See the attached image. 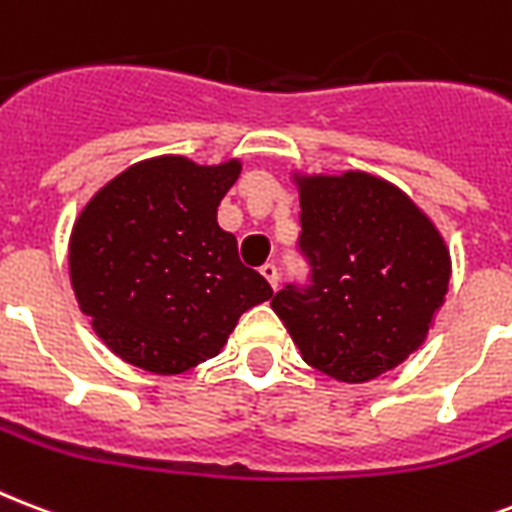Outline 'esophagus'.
<instances>
[{"label": "esophagus", "mask_w": 512, "mask_h": 512, "mask_svg": "<svg viewBox=\"0 0 512 512\" xmlns=\"http://www.w3.org/2000/svg\"><path fill=\"white\" fill-rule=\"evenodd\" d=\"M260 273H263V276H265V282L271 284L273 290H276V287H279V268H276V265H273V263H265L263 268H260Z\"/></svg>", "instance_id": "obj_1"}]
</instances>
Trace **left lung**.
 I'll return each instance as SVG.
<instances>
[{
	"label": "left lung",
	"instance_id": "8db88e82",
	"mask_svg": "<svg viewBox=\"0 0 512 512\" xmlns=\"http://www.w3.org/2000/svg\"><path fill=\"white\" fill-rule=\"evenodd\" d=\"M295 182L311 284H287L273 311L311 368L346 384L378 378L419 349L446 300V241L386 179L346 171Z\"/></svg>",
	"mask_w": 512,
	"mask_h": 512
}]
</instances>
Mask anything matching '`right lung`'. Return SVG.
<instances>
[{"instance_id":"right-lung-1","label":"right lung","mask_w":512,"mask_h":512,"mask_svg":"<svg viewBox=\"0 0 512 512\" xmlns=\"http://www.w3.org/2000/svg\"><path fill=\"white\" fill-rule=\"evenodd\" d=\"M241 161L182 155L134 163L85 204L69 236V276L93 333L128 365L177 376L212 360L247 308L273 295L239 260L217 206Z\"/></svg>"}]
</instances>
